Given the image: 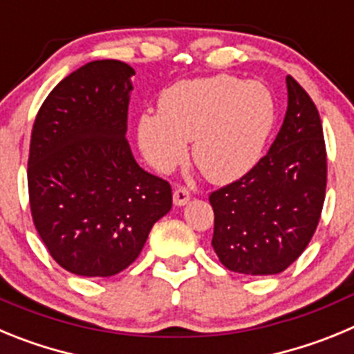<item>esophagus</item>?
Returning <instances> with one entry per match:
<instances>
[{"mask_svg": "<svg viewBox=\"0 0 354 354\" xmlns=\"http://www.w3.org/2000/svg\"><path fill=\"white\" fill-rule=\"evenodd\" d=\"M189 198H192V193H189V189L187 187H175L174 192V204L175 205H186L187 202H189Z\"/></svg>", "mask_w": 354, "mask_h": 354, "instance_id": "34e87169", "label": "esophagus"}]
</instances>
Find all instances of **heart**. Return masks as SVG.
Here are the masks:
<instances>
[{
	"mask_svg": "<svg viewBox=\"0 0 354 354\" xmlns=\"http://www.w3.org/2000/svg\"><path fill=\"white\" fill-rule=\"evenodd\" d=\"M277 106L259 81L236 76L198 77L162 92L159 111L138 120V142L147 161L170 171L187 154L212 183H230L261 159L274 126Z\"/></svg>",
	"mask_w": 354,
	"mask_h": 354,
	"instance_id": "1",
	"label": "heart"
}]
</instances>
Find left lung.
Segmentation results:
<instances>
[{"label": "left lung", "instance_id": "obj_1", "mask_svg": "<svg viewBox=\"0 0 354 354\" xmlns=\"http://www.w3.org/2000/svg\"><path fill=\"white\" fill-rule=\"evenodd\" d=\"M289 104L270 152L241 179L209 195L212 248L234 273L277 274L308 246L326 196V145L319 111L287 76Z\"/></svg>", "mask_w": 354, "mask_h": 354}]
</instances>
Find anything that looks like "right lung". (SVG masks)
Wrapping results in <instances>:
<instances>
[{
    "label": "right lung",
    "mask_w": 354,
    "mask_h": 354,
    "mask_svg": "<svg viewBox=\"0 0 354 354\" xmlns=\"http://www.w3.org/2000/svg\"><path fill=\"white\" fill-rule=\"evenodd\" d=\"M133 67L83 65L56 84L31 129V218L49 255L80 277H113L171 209V187L143 170L127 143Z\"/></svg>",
    "instance_id": "1"
}]
</instances>
